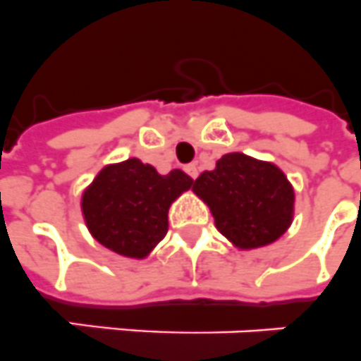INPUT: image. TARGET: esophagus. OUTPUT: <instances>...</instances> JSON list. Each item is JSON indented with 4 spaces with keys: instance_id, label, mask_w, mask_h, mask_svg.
<instances>
[{
    "instance_id": "1",
    "label": "esophagus",
    "mask_w": 361,
    "mask_h": 361,
    "mask_svg": "<svg viewBox=\"0 0 361 361\" xmlns=\"http://www.w3.org/2000/svg\"><path fill=\"white\" fill-rule=\"evenodd\" d=\"M185 172L192 178V180H196V178H198V165H196V163H190V165L185 166Z\"/></svg>"
}]
</instances>
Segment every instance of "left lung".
<instances>
[{
	"label": "left lung",
	"mask_w": 361,
	"mask_h": 361,
	"mask_svg": "<svg viewBox=\"0 0 361 361\" xmlns=\"http://www.w3.org/2000/svg\"><path fill=\"white\" fill-rule=\"evenodd\" d=\"M192 190L209 205L218 231L240 250L268 246L292 224L293 189L274 163L226 154Z\"/></svg>",
	"instance_id": "obj_1"
}]
</instances>
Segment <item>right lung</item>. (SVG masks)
<instances>
[{
    "mask_svg": "<svg viewBox=\"0 0 361 361\" xmlns=\"http://www.w3.org/2000/svg\"><path fill=\"white\" fill-rule=\"evenodd\" d=\"M192 178L180 169L161 176L132 157L104 166L82 196V213L93 238L108 250L145 259L169 229V207Z\"/></svg>",
    "mask_w": 361,
    "mask_h": 361,
    "instance_id": "right-lung-1",
    "label": "right lung"
}]
</instances>
